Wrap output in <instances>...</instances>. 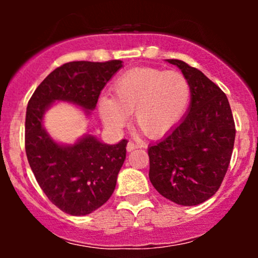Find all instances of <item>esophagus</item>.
Listing matches in <instances>:
<instances>
[{"label": "esophagus", "mask_w": 258, "mask_h": 258, "mask_svg": "<svg viewBox=\"0 0 258 258\" xmlns=\"http://www.w3.org/2000/svg\"><path fill=\"white\" fill-rule=\"evenodd\" d=\"M138 148H139L138 144L133 143V142H128V143H127V147H126V149H127V152H132V150H135V149H138Z\"/></svg>", "instance_id": "34e87169"}]
</instances>
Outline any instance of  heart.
I'll return each mask as SVG.
<instances>
[{"label":"heart","instance_id":"heart-1","mask_svg":"<svg viewBox=\"0 0 258 258\" xmlns=\"http://www.w3.org/2000/svg\"><path fill=\"white\" fill-rule=\"evenodd\" d=\"M114 98L103 97L99 112L105 126L120 131L135 111V123L144 135L158 138L178 123L190 99V85L182 73L136 68L115 80Z\"/></svg>","mask_w":258,"mask_h":258}]
</instances>
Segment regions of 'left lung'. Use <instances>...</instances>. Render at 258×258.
Returning a JSON list of instances; mask_svg holds the SVG:
<instances>
[{"instance_id":"1","label":"left lung","mask_w":258,"mask_h":258,"mask_svg":"<svg viewBox=\"0 0 258 258\" xmlns=\"http://www.w3.org/2000/svg\"><path fill=\"white\" fill-rule=\"evenodd\" d=\"M190 85V105L179 125L148 148L149 179L162 197L183 206L199 205L222 184L232 158L235 125L224 92L200 70L178 59Z\"/></svg>"}]
</instances>
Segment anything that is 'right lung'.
<instances>
[{
	"instance_id": "right-lung-1",
	"label": "right lung",
	"mask_w": 258,
	"mask_h": 258,
	"mask_svg": "<svg viewBox=\"0 0 258 258\" xmlns=\"http://www.w3.org/2000/svg\"><path fill=\"white\" fill-rule=\"evenodd\" d=\"M121 68V60L70 61L53 70L28 103V161L43 193L69 215H88L109 200L126 159L127 141L105 144L87 133L74 144L58 143L43 127L44 112L54 102H68L91 115L100 91Z\"/></svg>"
}]
</instances>
